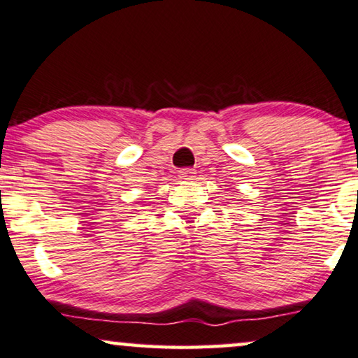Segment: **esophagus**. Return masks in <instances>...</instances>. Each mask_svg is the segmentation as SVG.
Returning a JSON list of instances; mask_svg holds the SVG:
<instances>
[{
    "instance_id": "obj_1",
    "label": "esophagus",
    "mask_w": 358,
    "mask_h": 358,
    "mask_svg": "<svg viewBox=\"0 0 358 358\" xmlns=\"http://www.w3.org/2000/svg\"><path fill=\"white\" fill-rule=\"evenodd\" d=\"M178 178L181 181H191L196 178V172L191 169H181V170H178Z\"/></svg>"
}]
</instances>
